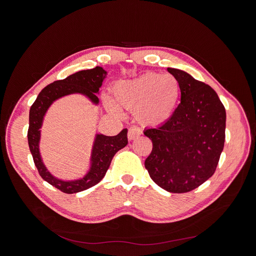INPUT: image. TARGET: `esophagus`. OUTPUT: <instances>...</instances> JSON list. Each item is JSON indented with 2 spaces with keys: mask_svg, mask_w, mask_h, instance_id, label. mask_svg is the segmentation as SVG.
Masks as SVG:
<instances>
[{
  "mask_svg": "<svg viewBox=\"0 0 256 256\" xmlns=\"http://www.w3.org/2000/svg\"><path fill=\"white\" fill-rule=\"evenodd\" d=\"M141 134H142V130L139 126H132L128 130V140H134V139L138 138Z\"/></svg>",
  "mask_w": 256,
  "mask_h": 256,
  "instance_id": "obj_1",
  "label": "esophagus"
}]
</instances>
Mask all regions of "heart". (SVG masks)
<instances>
[{
	"mask_svg": "<svg viewBox=\"0 0 256 256\" xmlns=\"http://www.w3.org/2000/svg\"><path fill=\"white\" fill-rule=\"evenodd\" d=\"M118 104L135 112V117L145 126L165 124L176 110L180 98V85L176 76L170 74H145L137 78L120 80L112 87ZM112 112H118L115 104L106 100Z\"/></svg>",
	"mask_w": 256,
	"mask_h": 256,
	"instance_id": "b5f03b06",
	"label": "heart"
}]
</instances>
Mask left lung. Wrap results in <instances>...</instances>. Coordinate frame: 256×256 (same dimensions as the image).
<instances>
[{"instance_id": "1", "label": "left lung", "mask_w": 256, "mask_h": 256, "mask_svg": "<svg viewBox=\"0 0 256 256\" xmlns=\"http://www.w3.org/2000/svg\"><path fill=\"white\" fill-rule=\"evenodd\" d=\"M180 102L171 118L144 135L152 141L145 160L152 180L171 193L190 192L216 171L225 141L226 112L210 86L176 68Z\"/></svg>"}]
</instances>
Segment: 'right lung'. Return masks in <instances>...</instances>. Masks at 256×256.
I'll return each mask as SVG.
<instances>
[{
    "label": "right lung",
    "instance_id": "1",
    "mask_svg": "<svg viewBox=\"0 0 256 256\" xmlns=\"http://www.w3.org/2000/svg\"><path fill=\"white\" fill-rule=\"evenodd\" d=\"M106 72L100 66L96 68L80 70L64 80L55 82L44 87L38 94L36 100L33 102L29 113V128H28V143L32 154L34 164L46 182L52 186L57 188L61 192L66 194L78 193L89 189V188L98 184L106 176L109 169L114 154L124 148L128 144V130L124 128L118 135L109 137L98 135L93 146L91 170L87 176L76 182H63L54 178L44 167L42 158L39 154L38 143L40 139V130L44 116L54 100L70 93H83L93 102L98 104V98L96 94L102 84Z\"/></svg>",
    "mask_w": 256,
    "mask_h": 256
}]
</instances>
